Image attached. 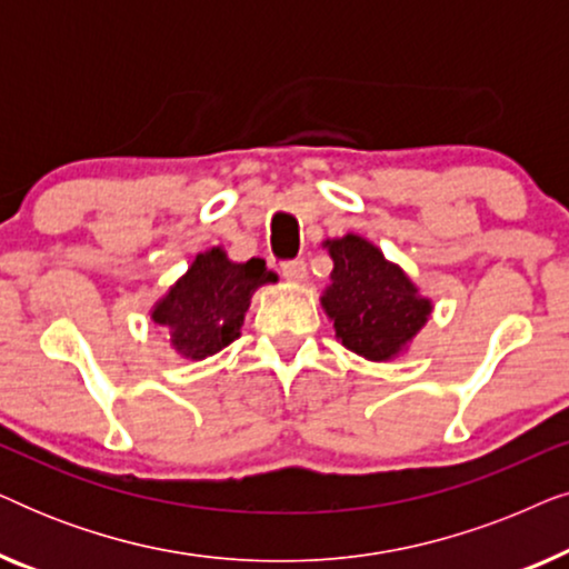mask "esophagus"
Segmentation results:
<instances>
[{
    "label": "esophagus",
    "mask_w": 569,
    "mask_h": 569,
    "mask_svg": "<svg viewBox=\"0 0 569 569\" xmlns=\"http://www.w3.org/2000/svg\"><path fill=\"white\" fill-rule=\"evenodd\" d=\"M282 277L292 284H302V282H306V277H308L306 261H300V259L298 261H284L282 263Z\"/></svg>",
    "instance_id": "1"
}]
</instances>
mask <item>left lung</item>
Here are the masks:
<instances>
[{
    "mask_svg": "<svg viewBox=\"0 0 569 569\" xmlns=\"http://www.w3.org/2000/svg\"><path fill=\"white\" fill-rule=\"evenodd\" d=\"M333 269L321 306L337 339L370 362H391L430 321L432 300L368 238L323 240Z\"/></svg>",
    "mask_w": 569,
    "mask_h": 569,
    "instance_id": "8db88e82",
    "label": "left lung"
}]
</instances>
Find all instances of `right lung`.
Segmentation results:
<instances>
[{
    "mask_svg": "<svg viewBox=\"0 0 569 569\" xmlns=\"http://www.w3.org/2000/svg\"><path fill=\"white\" fill-rule=\"evenodd\" d=\"M277 282L261 259L230 261L222 246L191 261L189 271L154 302L150 318L168 331L183 360L199 362L240 337L246 310L261 284Z\"/></svg>",
    "mask_w": 569,
    "mask_h": 569,
    "instance_id": "1",
    "label": "right lung"
}]
</instances>
